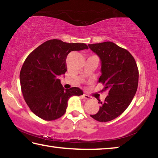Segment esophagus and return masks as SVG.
Instances as JSON below:
<instances>
[{
    "label": "esophagus",
    "mask_w": 158,
    "mask_h": 158,
    "mask_svg": "<svg viewBox=\"0 0 158 158\" xmlns=\"http://www.w3.org/2000/svg\"><path fill=\"white\" fill-rule=\"evenodd\" d=\"M83 97H84V98H85V100H90V99H91V97H90V96H89L87 94H85V93L83 95Z\"/></svg>",
    "instance_id": "obj_1"
}]
</instances>
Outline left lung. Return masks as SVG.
Listing matches in <instances>:
<instances>
[{
    "instance_id": "obj_1",
    "label": "left lung",
    "mask_w": 158,
    "mask_h": 158,
    "mask_svg": "<svg viewBox=\"0 0 158 158\" xmlns=\"http://www.w3.org/2000/svg\"><path fill=\"white\" fill-rule=\"evenodd\" d=\"M89 47L101 61L98 83L109 91L104 102L99 101L98 113L90 116L100 122L110 121L123 113L135 95L139 81L137 63L128 51L114 42L89 44Z\"/></svg>"
}]
</instances>
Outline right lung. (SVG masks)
Wrapping results in <instances>:
<instances>
[{"instance_id":"1","label":"right lung","mask_w":158,"mask_h":158,"mask_svg":"<svg viewBox=\"0 0 158 158\" xmlns=\"http://www.w3.org/2000/svg\"><path fill=\"white\" fill-rule=\"evenodd\" d=\"M88 49L84 43H67L53 39L28 55L19 78L23 98L33 114L45 121L57 119L65 113L70 97L83 95L77 87L64 89L59 77L67 71L66 58L69 52Z\"/></svg>"}]
</instances>
